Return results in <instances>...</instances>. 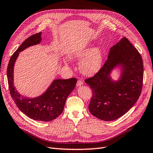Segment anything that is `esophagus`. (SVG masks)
<instances>
[{"instance_id": "1", "label": "esophagus", "mask_w": 153, "mask_h": 153, "mask_svg": "<svg viewBox=\"0 0 153 153\" xmlns=\"http://www.w3.org/2000/svg\"><path fill=\"white\" fill-rule=\"evenodd\" d=\"M83 84V82L82 80H78L77 83H76V86L77 87H80L81 85H82Z\"/></svg>"}]
</instances>
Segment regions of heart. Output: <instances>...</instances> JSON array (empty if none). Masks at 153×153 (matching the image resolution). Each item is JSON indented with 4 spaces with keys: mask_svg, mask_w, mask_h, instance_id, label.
Returning a JSON list of instances; mask_svg holds the SVG:
<instances>
[{
    "mask_svg": "<svg viewBox=\"0 0 153 153\" xmlns=\"http://www.w3.org/2000/svg\"><path fill=\"white\" fill-rule=\"evenodd\" d=\"M74 57L81 58L78 62V69L85 75H92L102 68L104 61V52L100 47L89 45L73 51Z\"/></svg>",
    "mask_w": 153,
    "mask_h": 153,
    "instance_id": "1",
    "label": "heart"
}]
</instances>
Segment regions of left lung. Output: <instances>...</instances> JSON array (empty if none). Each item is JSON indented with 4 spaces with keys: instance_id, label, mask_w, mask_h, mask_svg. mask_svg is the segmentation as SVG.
<instances>
[{
    "instance_id": "8db88e82",
    "label": "left lung",
    "mask_w": 153,
    "mask_h": 153,
    "mask_svg": "<svg viewBox=\"0 0 153 153\" xmlns=\"http://www.w3.org/2000/svg\"><path fill=\"white\" fill-rule=\"evenodd\" d=\"M119 70L117 80L111 76ZM143 76L140 54L123 37L111 47L103 66L85 82L92 91L89 105L92 115L105 121L123 116L135 104L141 94Z\"/></svg>"
}]
</instances>
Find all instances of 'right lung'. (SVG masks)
I'll list each match as a JSON object with an SVG mask.
<instances>
[{
    "label": "right lung",
    "instance_id": "obj_1",
    "mask_svg": "<svg viewBox=\"0 0 153 153\" xmlns=\"http://www.w3.org/2000/svg\"><path fill=\"white\" fill-rule=\"evenodd\" d=\"M40 32L30 36L22 43L13 54L8 64L7 76L10 94L16 105L20 111L29 118L48 122L57 118L64 110L66 99L76 86L77 79H55L42 94L35 98L21 95L14 84V66L20 52L32 46L41 42Z\"/></svg>",
    "mask_w": 153,
    "mask_h": 153
}]
</instances>
